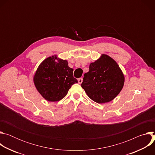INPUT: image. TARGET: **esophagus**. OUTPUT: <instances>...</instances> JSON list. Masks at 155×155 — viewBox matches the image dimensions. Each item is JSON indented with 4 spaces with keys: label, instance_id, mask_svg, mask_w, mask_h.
Here are the masks:
<instances>
[{
    "label": "esophagus",
    "instance_id": "34e87169",
    "mask_svg": "<svg viewBox=\"0 0 155 155\" xmlns=\"http://www.w3.org/2000/svg\"><path fill=\"white\" fill-rule=\"evenodd\" d=\"M82 81H83V78H78V83H79V84H81V83H82Z\"/></svg>",
    "mask_w": 155,
    "mask_h": 155
}]
</instances>
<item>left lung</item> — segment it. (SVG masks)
Segmentation results:
<instances>
[{
    "label": "left lung",
    "mask_w": 155,
    "mask_h": 155,
    "mask_svg": "<svg viewBox=\"0 0 155 155\" xmlns=\"http://www.w3.org/2000/svg\"><path fill=\"white\" fill-rule=\"evenodd\" d=\"M124 83V75L117 62L102 54L90 64V71L84 74L81 87L93 101L104 104L118 95Z\"/></svg>",
    "instance_id": "obj_1"
}]
</instances>
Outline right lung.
I'll list each match as a JSON object with an SVG mask.
<instances>
[{
  "mask_svg": "<svg viewBox=\"0 0 155 155\" xmlns=\"http://www.w3.org/2000/svg\"><path fill=\"white\" fill-rule=\"evenodd\" d=\"M74 69L67 60L51 56L44 59L35 71L33 81L37 90L45 100L57 102L67 95L72 85L78 83Z\"/></svg>",
  "mask_w": 155,
  "mask_h": 155,
  "instance_id": "right-lung-1",
  "label": "right lung"
}]
</instances>
